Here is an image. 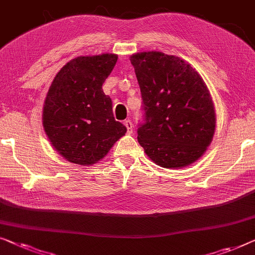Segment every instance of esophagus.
<instances>
[{
    "label": "esophagus",
    "instance_id": "obj_1",
    "mask_svg": "<svg viewBox=\"0 0 255 255\" xmlns=\"http://www.w3.org/2000/svg\"><path fill=\"white\" fill-rule=\"evenodd\" d=\"M124 124H125V127H127V128H128V133L131 134L132 132H133V125H132V122L130 120H128V121L124 122Z\"/></svg>",
    "mask_w": 255,
    "mask_h": 255
}]
</instances>
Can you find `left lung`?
Here are the masks:
<instances>
[{
	"label": "left lung",
	"mask_w": 255,
	"mask_h": 255,
	"mask_svg": "<svg viewBox=\"0 0 255 255\" xmlns=\"http://www.w3.org/2000/svg\"><path fill=\"white\" fill-rule=\"evenodd\" d=\"M141 92L138 141L155 163L182 168L212 141L215 110L202 78L190 64L160 51L131 56Z\"/></svg>",
	"instance_id": "8db88e82"
}]
</instances>
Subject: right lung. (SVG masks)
<instances>
[{
	"instance_id": "add662e5",
	"label": "right lung",
	"mask_w": 255,
	"mask_h": 255,
	"mask_svg": "<svg viewBox=\"0 0 255 255\" xmlns=\"http://www.w3.org/2000/svg\"><path fill=\"white\" fill-rule=\"evenodd\" d=\"M117 62L114 54L80 56L60 70L43 106V128L69 162L88 165L105 157L127 128L114 117L102 85Z\"/></svg>"
}]
</instances>
